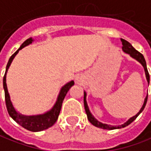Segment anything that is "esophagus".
Listing matches in <instances>:
<instances>
[{
    "instance_id": "esophagus-1",
    "label": "esophagus",
    "mask_w": 151,
    "mask_h": 151,
    "mask_svg": "<svg viewBox=\"0 0 151 151\" xmlns=\"http://www.w3.org/2000/svg\"><path fill=\"white\" fill-rule=\"evenodd\" d=\"M82 79L83 78H82V77H81L80 75L77 76V77H76V82H77L78 83H82Z\"/></svg>"
}]
</instances>
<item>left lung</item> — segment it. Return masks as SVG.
<instances>
[{
  "label": "left lung",
  "mask_w": 151,
  "mask_h": 151,
  "mask_svg": "<svg viewBox=\"0 0 151 151\" xmlns=\"http://www.w3.org/2000/svg\"><path fill=\"white\" fill-rule=\"evenodd\" d=\"M121 42H122V44H123V47H122V49H123V51H124L125 53L128 54L131 57H132L133 59H135V60H137L139 63H141V64H142V65L143 66V68H144V70H145L146 80H147L148 84H149L150 74H149V73H148V70H147L146 62H145V58H144V56H143V55L136 50L134 47L132 46L128 42H127L126 40L121 38ZM147 98H148V95H147V96H146V97L145 98L144 104H143L142 107L141 108V109H140V111H139L136 115L133 116V117H132V118H130V119L127 120L126 123H124L123 124H122V125H119V126H111V125H109V124L102 123H101V122H99L96 119H95V117L91 114V113L90 112L89 108H88V105H87V103H86V93L85 92V91H84V98H83V101H84V107H85V110H86V115H87V119H88L89 122H90L92 125H94V126H96V127H100V128H103V129L113 130V129L122 128V127H126V126H127V125H129L131 123H132V122H133V121L137 118V116L139 115L142 111H143V109H144L145 105H146V102H147Z\"/></svg>",
  "instance_id": "obj_1"
}]
</instances>
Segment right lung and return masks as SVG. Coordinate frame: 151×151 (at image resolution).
<instances>
[{
    "label": "right lung",
    "mask_w": 151,
    "mask_h": 151,
    "mask_svg": "<svg viewBox=\"0 0 151 151\" xmlns=\"http://www.w3.org/2000/svg\"><path fill=\"white\" fill-rule=\"evenodd\" d=\"M33 42V39L30 37V38L27 39L24 42L21 46L18 49V50L14 52V53L10 56L9 61L6 65V69L5 75L3 78V87H4V91H5V99H6V108H7V111L9 113V116L13 119L18 124H19L20 126L24 127L25 129L31 132H41V131L45 130L49 128L51 126H53L57 121L58 117L60 112L61 106H62V103L65 99L66 94L70 89V87L74 85V82L71 81L69 83H66L65 86H62L60 89V91L59 93V96L57 97V101L55 102V104L54 105L51 109L49 111H47L43 114H37V115H32V116H27L23 115L19 113L16 111V109L14 107L12 102L10 101V96L8 92V89H7V85H6V73L8 71V68L10 66L11 62L13 61L14 58L15 57L18 52L19 50L23 49L24 47L26 46H28L29 44H31Z\"/></svg>",
    "instance_id": "obj_1"
}]
</instances>
